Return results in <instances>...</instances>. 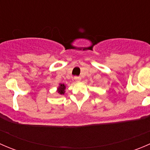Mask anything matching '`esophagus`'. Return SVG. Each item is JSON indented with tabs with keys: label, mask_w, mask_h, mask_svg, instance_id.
<instances>
[{
	"label": "esophagus",
	"mask_w": 150,
	"mask_h": 150,
	"mask_svg": "<svg viewBox=\"0 0 150 150\" xmlns=\"http://www.w3.org/2000/svg\"><path fill=\"white\" fill-rule=\"evenodd\" d=\"M74 79H75V81H76V82H80V81H81V77L75 76V78H74Z\"/></svg>",
	"instance_id": "1"
}]
</instances>
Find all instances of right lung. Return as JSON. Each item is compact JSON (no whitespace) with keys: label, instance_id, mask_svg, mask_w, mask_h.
<instances>
[{"label":"right lung","instance_id":"add662e5","mask_svg":"<svg viewBox=\"0 0 150 150\" xmlns=\"http://www.w3.org/2000/svg\"><path fill=\"white\" fill-rule=\"evenodd\" d=\"M65 88H66V86H64V84H60L58 88V93L61 95H64V93H65Z\"/></svg>","mask_w":150,"mask_h":150}]
</instances>
